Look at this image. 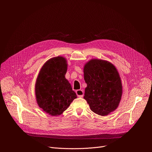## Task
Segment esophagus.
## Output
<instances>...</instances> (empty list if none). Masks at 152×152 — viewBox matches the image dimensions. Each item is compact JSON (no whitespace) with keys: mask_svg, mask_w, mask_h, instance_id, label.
<instances>
[{"mask_svg":"<svg viewBox=\"0 0 152 152\" xmlns=\"http://www.w3.org/2000/svg\"><path fill=\"white\" fill-rule=\"evenodd\" d=\"M76 94L77 95V96L79 97H83V94H84V93H83V91L82 90H78L76 91Z\"/></svg>","mask_w":152,"mask_h":152,"instance_id":"obj_1","label":"esophagus"}]
</instances>
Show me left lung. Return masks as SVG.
<instances>
[{
	"mask_svg": "<svg viewBox=\"0 0 152 152\" xmlns=\"http://www.w3.org/2000/svg\"><path fill=\"white\" fill-rule=\"evenodd\" d=\"M83 76L87 86L83 99L91 110L101 116H106L118 107L123 93L118 72L111 62L92 59L83 67Z\"/></svg>",
	"mask_w": 152,
	"mask_h": 152,
	"instance_id": "1",
	"label": "left lung"
}]
</instances>
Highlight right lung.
<instances>
[{"label":"right lung","mask_w":152,"mask_h":152,"mask_svg":"<svg viewBox=\"0 0 152 152\" xmlns=\"http://www.w3.org/2000/svg\"><path fill=\"white\" fill-rule=\"evenodd\" d=\"M67 66L64 57L52 58L43 65L36 79L37 103L42 111L52 116L62 114L77 98L71 84L65 77Z\"/></svg>","instance_id":"right-lung-1"}]
</instances>
